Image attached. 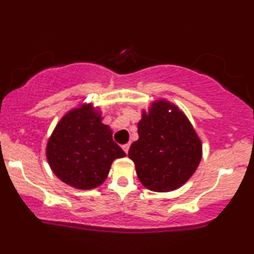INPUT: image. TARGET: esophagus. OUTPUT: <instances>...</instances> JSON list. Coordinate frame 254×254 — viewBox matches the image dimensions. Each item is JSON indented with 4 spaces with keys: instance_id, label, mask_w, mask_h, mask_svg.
Here are the masks:
<instances>
[{
    "instance_id": "obj_1",
    "label": "esophagus",
    "mask_w": 254,
    "mask_h": 254,
    "mask_svg": "<svg viewBox=\"0 0 254 254\" xmlns=\"http://www.w3.org/2000/svg\"><path fill=\"white\" fill-rule=\"evenodd\" d=\"M122 147H123V149H124L125 153H127V152H129V148H130V143H125V145H123Z\"/></svg>"
}]
</instances>
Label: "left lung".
<instances>
[{
  "label": "left lung",
  "mask_w": 254,
  "mask_h": 254,
  "mask_svg": "<svg viewBox=\"0 0 254 254\" xmlns=\"http://www.w3.org/2000/svg\"><path fill=\"white\" fill-rule=\"evenodd\" d=\"M137 132L129 158L145 188L169 192L193 175L202 159V142L178 106L167 100L154 101L148 112L142 111Z\"/></svg>",
  "instance_id": "1"
}]
</instances>
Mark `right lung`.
<instances>
[{
  "label": "right lung",
  "mask_w": 254,
  "mask_h": 254,
  "mask_svg": "<svg viewBox=\"0 0 254 254\" xmlns=\"http://www.w3.org/2000/svg\"><path fill=\"white\" fill-rule=\"evenodd\" d=\"M102 119L100 108L82 103L64 114L47 141L51 169L71 188H97L105 183L114 159L127 156Z\"/></svg>",
  "instance_id": "add662e5"
}]
</instances>
